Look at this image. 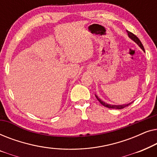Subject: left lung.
<instances>
[{"label":"left lung","instance_id":"left-lung-1","mask_svg":"<svg viewBox=\"0 0 157 157\" xmlns=\"http://www.w3.org/2000/svg\"><path fill=\"white\" fill-rule=\"evenodd\" d=\"M127 31V33H128V37H129L130 38H132V39L134 40V41H135L136 43L137 44L139 45V46L141 47V49H142V50L144 51H144V46H143V45H142V44H141V40L139 39V38L137 37L136 36H135L134 33H131L130 31ZM96 96V98H97V100L98 101H99L101 104L103 106H104L105 107H107V108H109V109H124V108H125V107H127L128 106H129V105L132 104V103H130V104H124V105H111V104H106V103H105V102H104V101H102L96 95H95Z\"/></svg>","mask_w":157,"mask_h":157}]
</instances>
